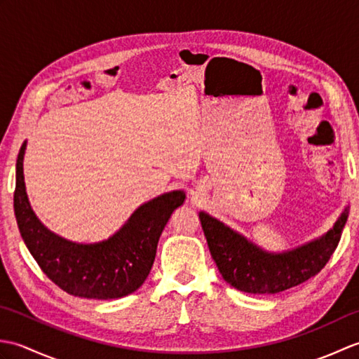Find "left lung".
<instances>
[{"instance_id":"left-lung-1","label":"left lung","mask_w":359,"mask_h":359,"mask_svg":"<svg viewBox=\"0 0 359 359\" xmlns=\"http://www.w3.org/2000/svg\"><path fill=\"white\" fill-rule=\"evenodd\" d=\"M347 217L346 208L323 238L288 253L271 255L207 212L199 215L210 253L222 278L241 292L255 294L284 292L316 276L337 250Z\"/></svg>"}]
</instances>
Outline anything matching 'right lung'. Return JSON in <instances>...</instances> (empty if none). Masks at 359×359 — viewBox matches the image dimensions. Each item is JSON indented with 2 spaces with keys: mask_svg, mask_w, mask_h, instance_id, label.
<instances>
[{
  "mask_svg": "<svg viewBox=\"0 0 359 359\" xmlns=\"http://www.w3.org/2000/svg\"><path fill=\"white\" fill-rule=\"evenodd\" d=\"M25 149L26 142L17 158L13 210L21 238L46 276L66 293L88 299H116L135 292L148 278L160 234L185 193L172 191L142 205L108 241L75 243L49 231L30 208L22 175Z\"/></svg>",
  "mask_w": 359,
  "mask_h": 359,
  "instance_id": "right-lung-1",
  "label": "right lung"
}]
</instances>
